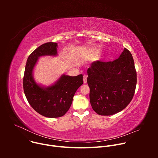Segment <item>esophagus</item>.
<instances>
[{"label": "esophagus", "mask_w": 158, "mask_h": 158, "mask_svg": "<svg viewBox=\"0 0 158 158\" xmlns=\"http://www.w3.org/2000/svg\"><path fill=\"white\" fill-rule=\"evenodd\" d=\"M87 76L86 75H84L83 76V82H84V84H86L87 83Z\"/></svg>", "instance_id": "obj_1"}]
</instances>
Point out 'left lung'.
I'll return each instance as SVG.
<instances>
[{
    "label": "left lung",
    "instance_id": "obj_1",
    "mask_svg": "<svg viewBox=\"0 0 158 158\" xmlns=\"http://www.w3.org/2000/svg\"><path fill=\"white\" fill-rule=\"evenodd\" d=\"M87 74L90 102L99 115L118 113L131 101L137 75L132 56L126 48L114 61L93 62Z\"/></svg>",
    "mask_w": 158,
    "mask_h": 158
}]
</instances>
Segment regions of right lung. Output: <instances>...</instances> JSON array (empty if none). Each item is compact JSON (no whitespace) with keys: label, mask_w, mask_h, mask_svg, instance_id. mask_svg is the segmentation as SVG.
<instances>
[{"label":"right lung","mask_w":158,"mask_h":158,"mask_svg":"<svg viewBox=\"0 0 158 158\" xmlns=\"http://www.w3.org/2000/svg\"><path fill=\"white\" fill-rule=\"evenodd\" d=\"M57 44L47 42L37 48L29 56L23 79L26 97L31 107L40 115L59 118L67 112L77 89L83 84V76L63 74L52 85L45 87L35 81L33 70L39 57L57 55Z\"/></svg>","instance_id":"1"}]
</instances>
